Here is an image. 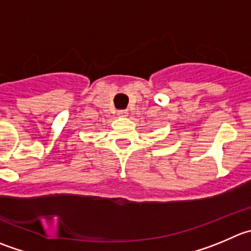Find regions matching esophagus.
<instances>
[{"label":"esophagus","instance_id":"34e87169","mask_svg":"<svg viewBox=\"0 0 251 251\" xmlns=\"http://www.w3.org/2000/svg\"><path fill=\"white\" fill-rule=\"evenodd\" d=\"M118 116H121V117L128 116V111L127 109H121V111H118Z\"/></svg>","mask_w":251,"mask_h":251}]
</instances>
